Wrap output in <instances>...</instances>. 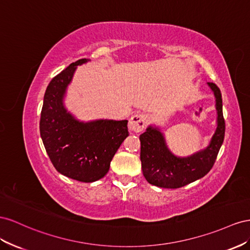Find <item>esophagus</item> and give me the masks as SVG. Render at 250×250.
<instances>
[{"mask_svg":"<svg viewBox=\"0 0 250 250\" xmlns=\"http://www.w3.org/2000/svg\"><path fill=\"white\" fill-rule=\"evenodd\" d=\"M146 116L144 114H135L129 121V129L132 132L135 133H139L146 127Z\"/></svg>","mask_w":250,"mask_h":250,"instance_id":"obj_1","label":"esophagus"}]
</instances>
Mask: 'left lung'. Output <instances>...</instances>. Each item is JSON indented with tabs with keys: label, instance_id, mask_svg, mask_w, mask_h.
Returning <instances> with one entry per match:
<instances>
[{
	"label": "left lung",
	"instance_id": "8db88e82",
	"mask_svg": "<svg viewBox=\"0 0 250 250\" xmlns=\"http://www.w3.org/2000/svg\"><path fill=\"white\" fill-rule=\"evenodd\" d=\"M208 84L216 98L217 110V127L208 146L188 157L176 156L159 127L148 125L139 137L141 168L148 183L163 188H182L204 177L212 167L224 140L225 121L221 91L216 83Z\"/></svg>",
	"mask_w": 250,
	"mask_h": 250
}]
</instances>
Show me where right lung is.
Listing matches in <instances>:
<instances>
[{
  "instance_id": "1",
  "label": "right lung",
  "mask_w": 250,
  "mask_h": 250,
  "mask_svg": "<svg viewBox=\"0 0 250 250\" xmlns=\"http://www.w3.org/2000/svg\"><path fill=\"white\" fill-rule=\"evenodd\" d=\"M82 59L50 82L42 104L40 132L42 144L59 173L81 182H94L109 172L114 155L129 136L127 120L81 121L63 104L67 89Z\"/></svg>"
}]
</instances>
